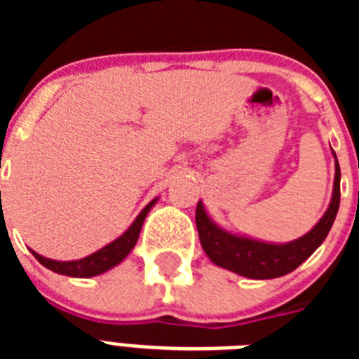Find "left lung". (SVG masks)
Masks as SVG:
<instances>
[{
    "label": "left lung",
    "mask_w": 359,
    "mask_h": 359,
    "mask_svg": "<svg viewBox=\"0 0 359 359\" xmlns=\"http://www.w3.org/2000/svg\"><path fill=\"white\" fill-rule=\"evenodd\" d=\"M334 187H332L331 203L318 223L298 239L290 243H269V241L253 239L243 233H233L226 228L219 226L205 210V205L199 199L196 208V226L199 241L212 262L219 268L255 280L277 278L291 273L293 269L307 261L320 244L325 241L338 208H340V165L334 151Z\"/></svg>",
    "instance_id": "obj_1"
}]
</instances>
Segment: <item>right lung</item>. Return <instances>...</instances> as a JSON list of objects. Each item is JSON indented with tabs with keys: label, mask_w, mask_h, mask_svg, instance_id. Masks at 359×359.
<instances>
[{
	"label": "right lung",
	"mask_w": 359,
	"mask_h": 359,
	"mask_svg": "<svg viewBox=\"0 0 359 359\" xmlns=\"http://www.w3.org/2000/svg\"><path fill=\"white\" fill-rule=\"evenodd\" d=\"M158 199L160 198H154L152 201H149L147 205H145L144 210L136 215V219L131 223V226L123 231L122 236L116 237L115 241H111L109 244L102 246V248L97 250V252L91 253V255L82 257V259H77V261H53V259H46V257L39 255V253H36L34 250H30L32 255L36 257L44 268L52 269V271H55V273L59 275H66V277L90 278L106 273L111 268L118 266L120 262L131 253V250L135 248L138 236H140L142 226H144L145 217H147V214L151 212V208L156 205Z\"/></svg>",
	"instance_id": "right-lung-1"
}]
</instances>
